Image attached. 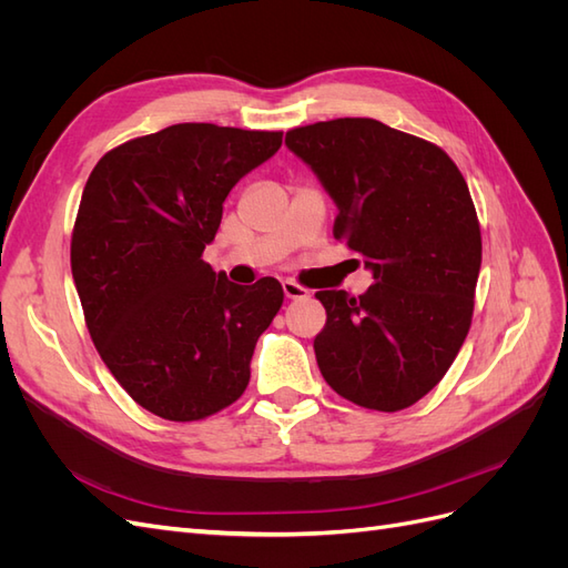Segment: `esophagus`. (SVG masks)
Returning a JSON list of instances; mask_svg holds the SVG:
<instances>
[{
	"instance_id": "1",
	"label": "esophagus",
	"mask_w": 568,
	"mask_h": 568,
	"mask_svg": "<svg viewBox=\"0 0 568 568\" xmlns=\"http://www.w3.org/2000/svg\"><path fill=\"white\" fill-rule=\"evenodd\" d=\"M282 291H284V296L288 298V301H301V298H307V288H303V286H298L296 282H282Z\"/></svg>"
}]
</instances>
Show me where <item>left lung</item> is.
Here are the masks:
<instances>
[{
  "label": "left lung",
  "mask_w": 568,
  "mask_h": 568,
  "mask_svg": "<svg viewBox=\"0 0 568 568\" xmlns=\"http://www.w3.org/2000/svg\"><path fill=\"white\" fill-rule=\"evenodd\" d=\"M286 146L336 203L334 236L363 255V296L317 291L324 382L343 398L395 412L432 390L467 338L480 270L469 186L448 153L374 118L286 132Z\"/></svg>",
  "instance_id": "8db88e82"
}]
</instances>
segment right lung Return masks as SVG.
Masks as SVG:
<instances>
[{
  "instance_id": "right-lung-1",
  "label": "right lung",
  "mask_w": 568,
  "mask_h": 568,
  "mask_svg": "<svg viewBox=\"0 0 568 568\" xmlns=\"http://www.w3.org/2000/svg\"><path fill=\"white\" fill-rule=\"evenodd\" d=\"M282 132L180 123L101 159L84 184L71 270L90 336L134 403L170 422L232 405L284 301L263 277L239 286L201 261L232 186Z\"/></svg>"
}]
</instances>
